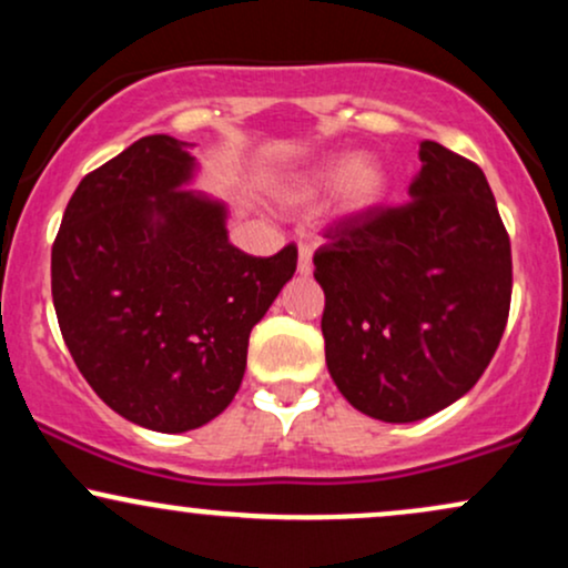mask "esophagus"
Returning a JSON list of instances; mask_svg holds the SVG:
<instances>
[{
	"mask_svg": "<svg viewBox=\"0 0 568 568\" xmlns=\"http://www.w3.org/2000/svg\"><path fill=\"white\" fill-rule=\"evenodd\" d=\"M312 272V245L298 243V275H310Z\"/></svg>",
	"mask_w": 568,
	"mask_h": 568,
	"instance_id": "34e87169",
	"label": "esophagus"
}]
</instances>
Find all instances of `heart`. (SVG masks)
I'll return each instance as SVG.
<instances>
[{
	"label": "heart",
	"mask_w": 568,
	"mask_h": 568,
	"mask_svg": "<svg viewBox=\"0 0 568 568\" xmlns=\"http://www.w3.org/2000/svg\"><path fill=\"white\" fill-rule=\"evenodd\" d=\"M336 184V200L344 211H366V207L379 202L387 186V175L376 162L371 160H352L328 158L317 162L315 168L304 171L302 175L291 181L288 197L291 200H310L325 186Z\"/></svg>",
	"instance_id": "1"
}]
</instances>
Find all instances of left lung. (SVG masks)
<instances>
[{"mask_svg":"<svg viewBox=\"0 0 568 568\" xmlns=\"http://www.w3.org/2000/svg\"><path fill=\"white\" fill-rule=\"evenodd\" d=\"M419 160L406 205L334 221L312 258L331 379L393 425L470 393L510 315V237L484 171L435 141Z\"/></svg>","mask_w":568,"mask_h":568,"instance_id":"8db88e82","label":"left lung"}]
</instances>
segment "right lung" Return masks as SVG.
Here are the masks:
<instances>
[{
    "label": "right lung",
    "mask_w": 568,
    "mask_h": 568,
    "mask_svg": "<svg viewBox=\"0 0 568 568\" xmlns=\"http://www.w3.org/2000/svg\"><path fill=\"white\" fill-rule=\"evenodd\" d=\"M186 143L146 135L88 173L53 243V304L80 374L109 408L158 433L232 403L247 338L296 272V245L247 256L226 207L181 189Z\"/></svg>",
    "instance_id": "right-lung-1"
}]
</instances>
